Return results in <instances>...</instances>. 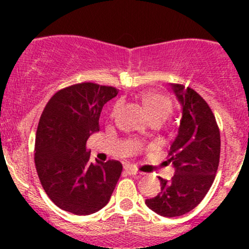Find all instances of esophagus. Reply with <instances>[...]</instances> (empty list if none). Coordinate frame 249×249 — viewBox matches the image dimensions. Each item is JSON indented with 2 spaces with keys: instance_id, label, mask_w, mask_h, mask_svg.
Listing matches in <instances>:
<instances>
[{
  "instance_id": "34e87169",
  "label": "esophagus",
  "mask_w": 249,
  "mask_h": 249,
  "mask_svg": "<svg viewBox=\"0 0 249 249\" xmlns=\"http://www.w3.org/2000/svg\"><path fill=\"white\" fill-rule=\"evenodd\" d=\"M125 171L129 173V175H137V173H140L134 166H126L125 167Z\"/></svg>"
}]
</instances>
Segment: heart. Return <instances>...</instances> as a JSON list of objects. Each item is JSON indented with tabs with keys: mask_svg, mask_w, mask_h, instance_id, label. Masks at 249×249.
Wrapping results in <instances>:
<instances>
[{
	"mask_svg": "<svg viewBox=\"0 0 249 249\" xmlns=\"http://www.w3.org/2000/svg\"><path fill=\"white\" fill-rule=\"evenodd\" d=\"M141 100H142L143 106L147 110L150 120L160 119L164 122L171 113V104L162 95L155 94V92H144ZM117 108L118 105H115L114 109H113V114H114Z\"/></svg>",
	"mask_w": 249,
	"mask_h": 249,
	"instance_id": "heart-1",
	"label": "heart"
}]
</instances>
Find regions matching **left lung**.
Masks as SVG:
<instances>
[{"instance_id": "left-lung-1", "label": "left lung", "mask_w": 249, "mask_h": 249, "mask_svg": "<svg viewBox=\"0 0 249 249\" xmlns=\"http://www.w3.org/2000/svg\"><path fill=\"white\" fill-rule=\"evenodd\" d=\"M182 108L178 134L169 150L175 167L170 180L159 177L161 192L145 205L162 217H179L196 207L210 190L220 155V134L207 102L192 88L170 84Z\"/></svg>"}]
</instances>
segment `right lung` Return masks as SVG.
Here are the masks:
<instances>
[{
    "label": "right lung",
    "mask_w": 249,
    "mask_h": 249,
    "mask_svg": "<svg viewBox=\"0 0 249 249\" xmlns=\"http://www.w3.org/2000/svg\"><path fill=\"white\" fill-rule=\"evenodd\" d=\"M113 87L79 83L59 90L44 107L35 141V164L44 192L57 207L77 215L97 212L109 201L123 171L117 160L90 162L87 141L100 131Z\"/></svg>",
    "instance_id": "1"
}]
</instances>
